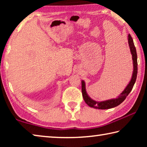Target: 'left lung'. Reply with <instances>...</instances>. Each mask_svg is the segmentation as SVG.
I'll list each match as a JSON object with an SVG mask.
<instances>
[{"label":"left lung","instance_id":"1","mask_svg":"<svg viewBox=\"0 0 147 147\" xmlns=\"http://www.w3.org/2000/svg\"><path fill=\"white\" fill-rule=\"evenodd\" d=\"M128 44L130 47V52L132 56L133 60V65H134V71L132 74V77L130 82L128 84V86L126 87V88L124 89V91L120 94V95L118 96V98L110 99V100L102 101V102H96L93 100L88 96L86 90V84L84 81H82V93L84 101L88 104L89 106L91 108H94L99 109H107L114 108L119 106L125 100L126 96L128 95V94L130 93V91L132 89L134 84L136 82L137 74H138V56H137V53L136 47L134 46V41L131 38L130 34L128 35Z\"/></svg>","mask_w":147,"mask_h":147}]
</instances>
